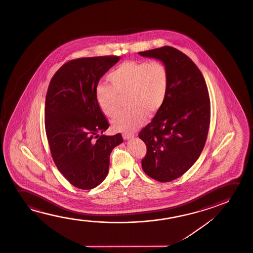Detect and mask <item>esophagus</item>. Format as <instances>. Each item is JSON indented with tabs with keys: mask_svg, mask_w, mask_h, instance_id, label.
I'll return each mask as SVG.
<instances>
[{
	"mask_svg": "<svg viewBox=\"0 0 253 253\" xmlns=\"http://www.w3.org/2000/svg\"><path fill=\"white\" fill-rule=\"evenodd\" d=\"M134 135L132 134H123V138L125 140H128V139L133 138Z\"/></svg>",
	"mask_w": 253,
	"mask_h": 253,
	"instance_id": "1",
	"label": "esophagus"
}]
</instances>
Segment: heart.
Instances as JSON below:
<instances>
[{"instance_id":"heart-1","label":"heart","mask_w":253,"mask_h":253,"mask_svg":"<svg viewBox=\"0 0 253 253\" xmlns=\"http://www.w3.org/2000/svg\"><path fill=\"white\" fill-rule=\"evenodd\" d=\"M111 85L101 84L96 89V100L106 117L113 118L119 109V96L126 93L127 108L111 121L115 130L135 131L155 114L166 99L169 74L161 61L126 60L107 77Z\"/></svg>"}]
</instances>
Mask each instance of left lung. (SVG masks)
<instances>
[{
    "mask_svg": "<svg viewBox=\"0 0 253 253\" xmlns=\"http://www.w3.org/2000/svg\"><path fill=\"white\" fill-rule=\"evenodd\" d=\"M138 53L159 59L169 74L164 104L139 133L147 147L142 169L154 180L169 182L186 173L204 149L211 118L208 87L196 65L176 48Z\"/></svg>",
    "mask_w": 253,
    "mask_h": 253,
    "instance_id": "8db88e82",
    "label": "left lung"
}]
</instances>
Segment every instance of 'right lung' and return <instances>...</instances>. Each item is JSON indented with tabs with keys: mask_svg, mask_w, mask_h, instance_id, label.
<instances>
[{
	"mask_svg": "<svg viewBox=\"0 0 253 253\" xmlns=\"http://www.w3.org/2000/svg\"><path fill=\"white\" fill-rule=\"evenodd\" d=\"M119 56L73 59L52 77L45 97V127L56 166L74 187L87 190L107 176L110 155L121 134L99 135L109 124L96 100L101 77Z\"/></svg>",
	"mask_w": 253,
	"mask_h": 253,
	"instance_id": "1",
	"label": "right lung"
}]
</instances>
